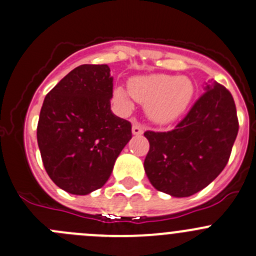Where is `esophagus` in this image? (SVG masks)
Here are the masks:
<instances>
[{"mask_svg": "<svg viewBox=\"0 0 256 256\" xmlns=\"http://www.w3.org/2000/svg\"><path fill=\"white\" fill-rule=\"evenodd\" d=\"M143 130H144V128H143V126L140 123H138V122H133V126H132V133L134 136H140L143 133Z\"/></svg>", "mask_w": 256, "mask_h": 256, "instance_id": "1", "label": "esophagus"}]
</instances>
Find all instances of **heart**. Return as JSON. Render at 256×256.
Listing matches in <instances>:
<instances>
[{
  "label": "heart",
  "instance_id": "b5f03b06",
  "mask_svg": "<svg viewBox=\"0 0 256 256\" xmlns=\"http://www.w3.org/2000/svg\"><path fill=\"white\" fill-rule=\"evenodd\" d=\"M130 93L140 104L147 106V113L156 123H170L181 116L194 96V84L188 78L154 74L130 79ZM130 93L123 88L114 89V100L123 109L132 106Z\"/></svg>",
  "mask_w": 256,
  "mask_h": 256
}]
</instances>
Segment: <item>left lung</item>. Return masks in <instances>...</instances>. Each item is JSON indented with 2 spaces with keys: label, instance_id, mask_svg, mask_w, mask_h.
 I'll return each mask as SVG.
<instances>
[{
  "label": "left lung",
  "instance_id": "left-lung-1",
  "mask_svg": "<svg viewBox=\"0 0 256 256\" xmlns=\"http://www.w3.org/2000/svg\"><path fill=\"white\" fill-rule=\"evenodd\" d=\"M168 132H144V171L156 190L174 197L201 191L221 174L239 130L235 102L222 85H208Z\"/></svg>",
  "mask_w": 256,
  "mask_h": 256
}]
</instances>
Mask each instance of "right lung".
<instances>
[{"instance_id": "1", "label": "right lung", "mask_w": 256, "mask_h": 256, "mask_svg": "<svg viewBox=\"0 0 256 256\" xmlns=\"http://www.w3.org/2000/svg\"><path fill=\"white\" fill-rule=\"evenodd\" d=\"M108 65H80L45 96L38 123L44 167L56 186L88 194L106 184L132 138L130 122L110 110Z\"/></svg>"}]
</instances>
